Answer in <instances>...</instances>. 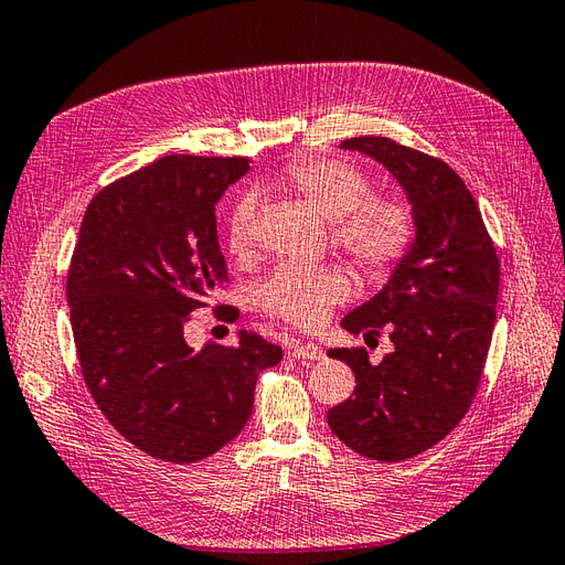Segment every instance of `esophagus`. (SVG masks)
I'll list each match as a JSON object with an SVG mask.
<instances>
[{
	"label": "esophagus",
	"mask_w": 565,
	"mask_h": 565,
	"mask_svg": "<svg viewBox=\"0 0 565 565\" xmlns=\"http://www.w3.org/2000/svg\"><path fill=\"white\" fill-rule=\"evenodd\" d=\"M289 355L299 358V361H320L324 353H322V349L318 344H311V341H309V344H306V341H303V344H295L292 351H289Z\"/></svg>",
	"instance_id": "1"
}]
</instances>
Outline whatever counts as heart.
<instances>
[{"instance_id":"heart-1","label":"heart","mask_w":565,"mask_h":565,"mask_svg":"<svg viewBox=\"0 0 565 565\" xmlns=\"http://www.w3.org/2000/svg\"><path fill=\"white\" fill-rule=\"evenodd\" d=\"M276 191L295 195L324 221L332 245L370 280H388L417 245L415 204L398 193H372L361 167L341 158H303L270 179ZM256 202L243 195L226 221V247L233 256L254 249ZM353 292L349 273L339 266H282L254 289V301L273 318L297 328H318L334 306Z\"/></svg>"}]
</instances>
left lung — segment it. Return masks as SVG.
<instances>
[{
	"mask_svg": "<svg viewBox=\"0 0 565 565\" xmlns=\"http://www.w3.org/2000/svg\"><path fill=\"white\" fill-rule=\"evenodd\" d=\"M401 181L419 218L417 245L388 285L341 324L388 332L380 365L363 347L332 349L355 374L353 396L330 407L334 436L367 459L401 461L434 448L465 419L494 328L500 259L469 188L446 162L386 136H353Z\"/></svg>",
	"mask_w": 565,
	"mask_h": 565,
	"instance_id": "left-lung-1",
	"label": "left lung"
}]
</instances>
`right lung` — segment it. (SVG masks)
I'll list each match as a JSON object with an SVG mask.
<instances>
[{
    "mask_svg": "<svg viewBox=\"0 0 565 565\" xmlns=\"http://www.w3.org/2000/svg\"><path fill=\"white\" fill-rule=\"evenodd\" d=\"M247 158L167 156L92 198L67 270L84 384L131 446L172 465L218 452L245 429L254 386L282 349L241 332L235 347L183 339L191 313L228 285L216 202ZM233 322L235 306L214 303Z\"/></svg>",
    "mask_w": 565,
    "mask_h": 565,
    "instance_id": "right-lung-1",
    "label": "right lung"
}]
</instances>
